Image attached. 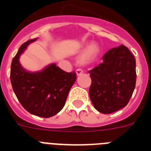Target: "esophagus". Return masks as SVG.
<instances>
[{"label": "esophagus", "mask_w": 151, "mask_h": 151, "mask_svg": "<svg viewBox=\"0 0 151 151\" xmlns=\"http://www.w3.org/2000/svg\"><path fill=\"white\" fill-rule=\"evenodd\" d=\"M76 73L77 76H80V75H82V73H83V70L81 69H77L76 71Z\"/></svg>", "instance_id": "obj_1"}]
</instances>
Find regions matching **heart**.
<instances>
[{
	"instance_id": "obj_1",
	"label": "heart",
	"mask_w": 151,
	"mask_h": 151,
	"mask_svg": "<svg viewBox=\"0 0 151 151\" xmlns=\"http://www.w3.org/2000/svg\"><path fill=\"white\" fill-rule=\"evenodd\" d=\"M99 52V47L96 44H91L88 47L86 50L82 53V54L79 57V62L81 63H86L94 59Z\"/></svg>"
}]
</instances>
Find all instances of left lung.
I'll return each mask as SVG.
<instances>
[{"label":"left lung","mask_w":151,"mask_h":151,"mask_svg":"<svg viewBox=\"0 0 151 151\" xmlns=\"http://www.w3.org/2000/svg\"><path fill=\"white\" fill-rule=\"evenodd\" d=\"M102 60L88 71L91 78L89 96L97 111L109 114L128 104L135 88L136 62L122 45L108 50Z\"/></svg>","instance_id":"1"}]
</instances>
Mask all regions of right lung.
Instances as JSON below:
<instances>
[{
    "instance_id": "add662e5",
    "label": "right lung",
    "mask_w": 151,
    "mask_h": 151,
    "mask_svg": "<svg viewBox=\"0 0 151 151\" xmlns=\"http://www.w3.org/2000/svg\"><path fill=\"white\" fill-rule=\"evenodd\" d=\"M36 39L29 40L19 48L12 60L10 81L17 99L29 113L49 118L64 106L69 90L76 80V74L66 73L55 63L49 64L38 72L24 69L19 57Z\"/></svg>"
}]
</instances>
